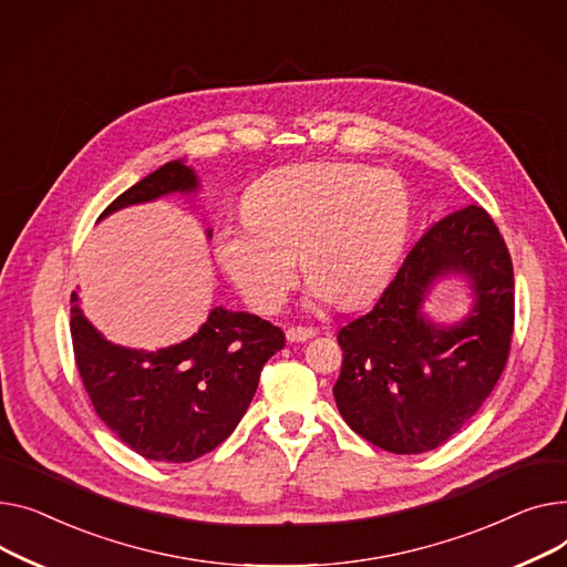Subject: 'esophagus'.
I'll list each match as a JSON object with an SVG mask.
<instances>
[{"instance_id": "obj_1", "label": "esophagus", "mask_w": 567, "mask_h": 567, "mask_svg": "<svg viewBox=\"0 0 567 567\" xmlns=\"http://www.w3.org/2000/svg\"><path fill=\"white\" fill-rule=\"evenodd\" d=\"M313 334H316V331L309 329V327H288V329H286V339H288L290 343H302V341L311 339Z\"/></svg>"}]
</instances>
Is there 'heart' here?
I'll return each instance as SVG.
<instances>
[{"instance_id":"heart-1","label":"heart","mask_w":567,"mask_h":567,"mask_svg":"<svg viewBox=\"0 0 567 567\" xmlns=\"http://www.w3.org/2000/svg\"><path fill=\"white\" fill-rule=\"evenodd\" d=\"M412 196L389 169L357 162L281 166L245 196L243 221L215 230L226 277L260 313H277L297 284V258L313 302L357 305L380 290L403 256Z\"/></svg>"}]
</instances>
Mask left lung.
<instances>
[{
    "label": "left lung",
    "mask_w": 567,
    "mask_h": 567,
    "mask_svg": "<svg viewBox=\"0 0 567 567\" xmlns=\"http://www.w3.org/2000/svg\"><path fill=\"white\" fill-rule=\"evenodd\" d=\"M467 276L473 311L455 326L422 313L437 278ZM515 281L508 247L481 206L432 224L375 307L341 327L334 384L346 423L371 444L412 455L442 446L502 378L513 339Z\"/></svg>",
    "instance_id": "1"
}]
</instances>
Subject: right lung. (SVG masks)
Masks as SVG:
<instances>
[{"label":"right lung","instance_id":"obj_1","mask_svg":"<svg viewBox=\"0 0 567 567\" xmlns=\"http://www.w3.org/2000/svg\"><path fill=\"white\" fill-rule=\"evenodd\" d=\"M196 187L183 159L166 162L116 196L100 219ZM71 334L95 414L123 444L155 462H192L219 446L245 416L265 361L286 343L272 322L215 307L187 341L155 352L130 350L100 334L84 318L75 292Z\"/></svg>","mask_w":567,"mask_h":567}]
</instances>
